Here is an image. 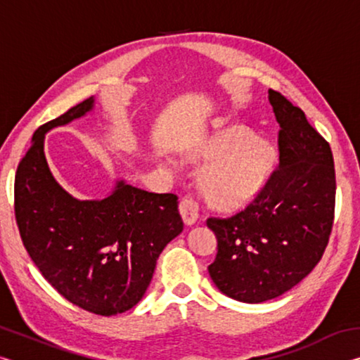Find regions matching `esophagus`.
<instances>
[{"instance_id":"esophagus-1","label":"esophagus","mask_w":360,"mask_h":360,"mask_svg":"<svg viewBox=\"0 0 360 360\" xmlns=\"http://www.w3.org/2000/svg\"><path fill=\"white\" fill-rule=\"evenodd\" d=\"M198 211H200V206L197 203V200H193L191 195H186V197L181 198L179 212L187 225H193L197 222L198 214H200Z\"/></svg>"}]
</instances>
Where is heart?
<instances>
[{"instance_id":"b5f03b06","label":"heart","mask_w":360,"mask_h":360,"mask_svg":"<svg viewBox=\"0 0 360 360\" xmlns=\"http://www.w3.org/2000/svg\"><path fill=\"white\" fill-rule=\"evenodd\" d=\"M208 162L202 173L206 197L219 208H238L254 198L271 176L276 150L266 139L243 129L224 130L195 149Z\"/></svg>"}]
</instances>
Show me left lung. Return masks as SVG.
Listing matches in <instances>:
<instances>
[{"mask_svg":"<svg viewBox=\"0 0 360 360\" xmlns=\"http://www.w3.org/2000/svg\"><path fill=\"white\" fill-rule=\"evenodd\" d=\"M268 98L279 124V165L245 210L208 217L217 254L208 266L219 290L262 303L294 288L318 265L335 216L330 146L307 115L276 90Z\"/></svg>","mask_w":360,"mask_h":360,"instance_id":"1","label":"left lung"}]
</instances>
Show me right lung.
<instances>
[{
  "instance_id": "obj_1",
  "label": "right lung",
  "mask_w": 360,
  "mask_h": 360,
  "mask_svg": "<svg viewBox=\"0 0 360 360\" xmlns=\"http://www.w3.org/2000/svg\"><path fill=\"white\" fill-rule=\"evenodd\" d=\"M94 98L34 131L17 167L14 211L20 238L46 281L76 307L114 316L135 307L160 252L184 222L174 193H152L117 182L105 200H76L49 169L44 136L82 117Z\"/></svg>"
}]
</instances>
